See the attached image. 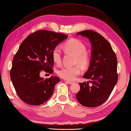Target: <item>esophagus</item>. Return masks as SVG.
<instances>
[{"instance_id":"esophagus-1","label":"esophagus","mask_w":131,"mask_h":131,"mask_svg":"<svg viewBox=\"0 0 131 131\" xmlns=\"http://www.w3.org/2000/svg\"><path fill=\"white\" fill-rule=\"evenodd\" d=\"M66 82L67 83L69 84V85H72V84H73L75 82H74V81H66Z\"/></svg>"}]
</instances>
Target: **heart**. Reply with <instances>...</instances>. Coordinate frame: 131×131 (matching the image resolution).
Returning a JSON list of instances; mask_svg holds the SVG:
<instances>
[{"label": "heart", "mask_w": 131, "mask_h": 131, "mask_svg": "<svg viewBox=\"0 0 131 131\" xmlns=\"http://www.w3.org/2000/svg\"><path fill=\"white\" fill-rule=\"evenodd\" d=\"M66 51L76 56L75 63H78L83 68H86L90 63V58L87 54L86 46L77 39H71L63 46ZM52 58L55 63L59 64L62 60V51L59 47L55 48L52 53ZM81 73V68L78 66L74 67H64L58 72V74L63 79L73 80Z\"/></svg>", "instance_id": "obj_1"}]
</instances>
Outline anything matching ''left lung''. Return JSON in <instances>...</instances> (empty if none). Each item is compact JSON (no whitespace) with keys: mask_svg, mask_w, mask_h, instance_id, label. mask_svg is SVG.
<instances>
[{"mask_svg":"<svg viewBox=\"0 0 131 131\" xmlns=\"http://www.w3.org/2000/svg\"><path fill=\"white\" fill-rule=\"evenodd\" d=\"M88 38L91 43L89 68L83 78L90 80L80 83L76 98L81 105L96 107L107 99L118 81L117 59L109 42L96 32L85 30L76 34Z\"/></svg>","mask_w":131,"mask_h":131,"instance_id":"1","label":"left lung"}]
</instances>
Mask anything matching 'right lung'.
Returning <instances> with one entry per match:
<instances>
[{"label":"right lung","mask_w":131,"mask_h":131,"mask_svg":"<svg viewBox=\"0 0 131 131\" xmlns=\"http://www.w3.org/2000/svg\"><path fill=\"white\" fill-rule=\"evenodd\" d=\"M68 37L64 34L48 30L31 34L19 46L12 61L10 79L21 99L31 105H40L51 96L60 78L44 79L40 73L44 70L53 73L52 53L59 43Z\"/></svg>","instance_id":"obj_1"}]
</instances>
